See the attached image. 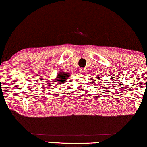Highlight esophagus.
Wrapping results in <instances>:
<instances>
[{"label": "esophagus", "mask_w": 147, "mask_h": 147, "mask_svg": "<svg viewBox=\"0 0 147 147\" xmlns=\"http://www.w3.org/2000/svg\"><path fill=\"white\" fill-rule=\"evenodd\" d=\"M80 73L84 74L85 72H86V69H84V68L80 69Z\"/></svg>", "instance_id": "1"}]
</instances>
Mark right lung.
Segmentation results:
<instances>
[{"mask_svg":"<svg viewBox=\"0 0 147 147\" xmlns=\"http://www.w3.org/2000/svg\"><path fill=\"white\" fill-rule=\"evenodd\" d=\"M70 76V74L68 72H65L64 71H59L57 75V77L55 78V81L54 82L57 83V84L61 85V84L64 83V82H66L68 78Z\"/></svg>","mask_w":147,"mask_h":147,"instance_id":"obj_1","label":"right lung"}]
</instances>
